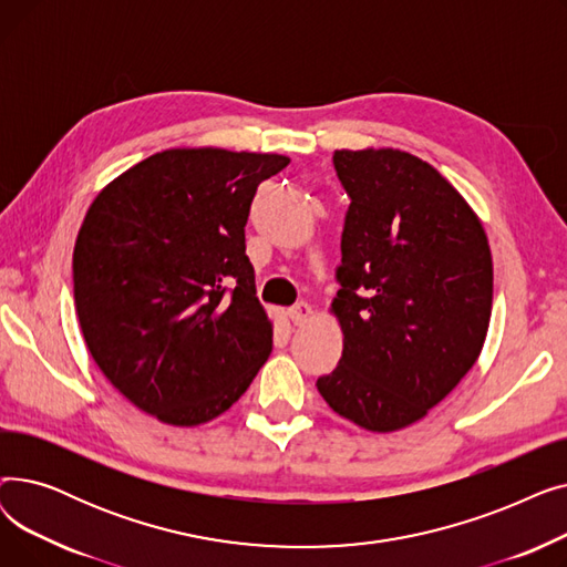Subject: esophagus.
<instances>
[{"mask_svg":"<svg viewBox=\"0 0 567 567\" xmlns=\"http://www.w3.org/2000/svg\"><path fill=\"white\" fill-rule=\"evenodd\" d=\"M289 317L296 326H303L310 317H312V306L308 303H296L291 310H289Z\"/></svg>","mask_w":567,"mask_h":567,"instance_id":"34e87169","label":"esophagus"}]
</instances>
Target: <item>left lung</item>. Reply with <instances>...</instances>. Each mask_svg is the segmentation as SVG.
Instances as JSON below:
<instances>
[{
  "label": "left lung",
  "instance_id": "left-lung-1",
  "mask_svg": "<svg viewBox=\"0 0 567 567\" xmlns=\"http://www.w3.org/2000/svg\"><path fill=\"white\" fill-rule=\"evenodd\" d=\"M351 204L331 312L340 365L317 391L342 419L398 432L425 419L483 351L492 252L481 218L430 163L400 148H340Z\"/></svg>",
  "mask_w": 567,
  "mask_h": 567
}]
</instances>
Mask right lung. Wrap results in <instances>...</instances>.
I'll return each instance as SVG.
<instances>
[{"label": "right lung", "instance_id": "right-lung-1", "mask_svg": "<svg viewBox=\"0 0 567 567\" xmlns=\"http://www.w3.org/2000/svg\"><path fill=\"white\" fill-rule=\"evenodd\" d=\"M280 154L167 148L110 182L73 250L89 353L144 413L195 427L241 398L274 349L246 223Z\"/></svg>", "mask_w": 567, "mask_h": 567}]
</instances>
